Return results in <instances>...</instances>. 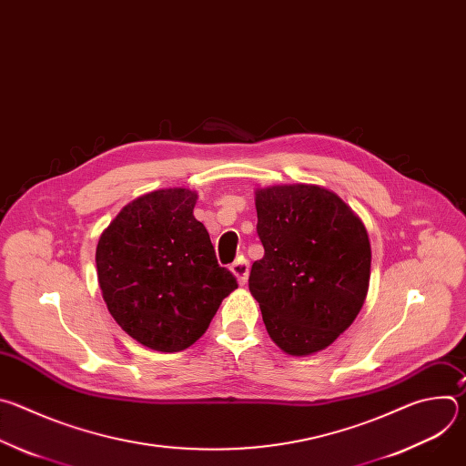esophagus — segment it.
<instances>
[{
	"mask_svg": "<svg viewBox=\"0 0 466 466\" xmlns=\"http://www.w3.org/2000/svg\"><path fill=\"white\" fill-rule=\"evenodd\" d=\"M230 271L234 273V277L238 279V282L243 286L247 284V279H248V261L245 258L238 259L236 263L230 265Z\"/></svg>",
	"mask_w": 466,
	"mask_h": 466,
	"instance_id": "esophagus-1",
	"label": "esophagus"
}]
</instances>
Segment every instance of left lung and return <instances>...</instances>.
Here are the masks:
<instances>
[{
    "label": "left lung",
    "mask_w": 466,
    "mask_h": 466,
    "mask_svg": "<svg viewBox=\"0 0 466 466\" xmlns=\"http://www.w3.org/2000/svg\"><path fill=\"white\" fill-rule=\"evenodd\" d=\"M263 258L248 289L271 339L291 356L334 343L358 317L369 289L370 243L341 197L313 184L256 189Z\"/></svg>",
    "instance_id": "left-lung-1"
}]
</instances>
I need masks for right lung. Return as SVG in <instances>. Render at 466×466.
<instances>
[{"label":"right lung","mask_w":466,"mask_h":466,"mask_svg":"<svg viewBox=\"0 0 466 466\" xmlns=\"http://www.w3.org/2000/svg\"><path fill=\"white\" fill-rule=\"evenodd\" d=\"M197 193L169 187L128 203L96 250L97 280L110 315L158 352H180L201 338L236 288L210 236L193 218Z\"/></svg>","instance_id":"add662e5"}]
</instances>
